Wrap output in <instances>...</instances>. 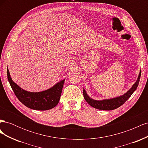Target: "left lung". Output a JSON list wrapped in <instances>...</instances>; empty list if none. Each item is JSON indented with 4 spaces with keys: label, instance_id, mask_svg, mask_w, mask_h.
<instances>
[{
    "label": "left lung",
    "instance_id": "8db88e82",
    "mask_svg": "<svg viewBox=\"0 0 148 148\" xmlns=\"http://www.w3.org/2000/svg\"><path fill=\"white\" fill-rule=\"evenodd\" d=\"M141 77V71L139 73L138 79L136 82L135 83L132 88L129 90L125 92L124 95L116 97L111 98V99H103V100H95L89 97L88 94L86 93L85 89H83V96L85 100L88 103V104L92 106L94 108H96L99 110H111L118 108L120 106L123 104L129 98L132 96V94L135 91L138 86L139 82H140Z\"/></svg>",
    "mask_w": 148,
    "mask_h": 148
}]
</instances>
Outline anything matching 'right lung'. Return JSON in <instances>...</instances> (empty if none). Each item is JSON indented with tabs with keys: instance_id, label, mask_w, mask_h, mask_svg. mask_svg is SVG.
Wrapping results in <instances>:
<instances>
[{
	"instance_id": "right-lung-1",
	"label": "right lung",
	"mask_w": 148,
	"mask_h": 148,
	"mask_svg": "<svg viewBox=\"0 0 148 148\" xmlns=\"http://www.w3.org/2000/svg\"><path fill=\"white\" fill-rule=\"evenodd\" d=\"M7 78L15 95L22 104L28 108L38 110L51 109L58 104L65 82L64 79L47 90L34 92L25 90L13 82L8 69Z\"/></svg>"
}]
</instances>
